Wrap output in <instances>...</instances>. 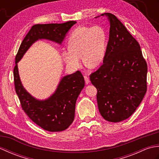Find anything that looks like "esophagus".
<instances>
[{
    "label": "esophagus",
    "instance_id": "esophagus-1",
    "mask_svg": "<svg viewBox=\"0 0 159 159\" xmlns=\"http://www.w3.org/2000/svg\"><path fill=\"white\" fill-rule=\"evenodd\" d=\"M84 79H85V83L87 84V85L89 83V79L88 77H87V76H84Z\"/></svg>",
    "mask_w": 159,
    "mask_h": 159
}]
</instances>
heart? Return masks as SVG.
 I'll list each match as a JSON object with an SVG mask.
<instances>
[{
	"instance_id": "1",
	"label": "heart",
	"mask_w": 159,
	"mask_h": 159,
	"mask_svg": "<svg viewBox=\"0 0 159 159\" xmlns=\"http://www.w3.org/2000/svg\"><path fill=\"white\" fill-rule=\"evenodd\" d=\"M68 50L63 52V58L67 66L78 68L80 57L85 66L94 68L103 62L107 49V36L98 26H80L71 33L67 41Z\"/></svg>"
}]
</instances>
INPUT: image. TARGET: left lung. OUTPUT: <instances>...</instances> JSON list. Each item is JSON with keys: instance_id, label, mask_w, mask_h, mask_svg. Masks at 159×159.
Returning a JSON list of instances; mask_svg holds the SVG:
<instances>
[{"instance_id": "8db88e82", "label": "left lung", "mask_w": 159, "mask_h": 159, "mask_svg": "<svg viewBox=\"0 0 159 159\" xmlns=\"http://www.w3.org/2000/svg\"><path fill=\"white\" fill-rule=\"evenodd\" d=\"M100 16L109 20V39L103 64L90 80L98 90L101 116L120 122L135 111L146 93L148 66L139 43L117 17L110 13Z\"/></svg>"}]
</instances>
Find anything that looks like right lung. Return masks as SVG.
<instances>
[{"instance_id": "add662e5", "label": "right lung", "mask_w": 159, "mask_h": 159, "mask_svg": "<svg viewBox=\"0 0 159 159\" xmlns=\"http://www.w3.org/2000/svg\"><path fill=\"white\" fill-rule=\"evenodd\" d=\"M76 23V21H69L62 24L33 26L23 39L16 57L13 77L16 92L22 109L33 122L47 131H62L73 122L76 100L85 87L83 76L77 71L62 77L51 96L45 100H39L24 87L19 75L18 63L30 47L39 39L61 44L67 32Z\"/></svg>"}]
</instances>
